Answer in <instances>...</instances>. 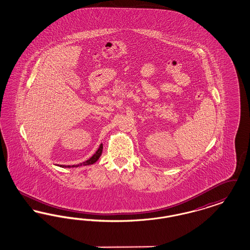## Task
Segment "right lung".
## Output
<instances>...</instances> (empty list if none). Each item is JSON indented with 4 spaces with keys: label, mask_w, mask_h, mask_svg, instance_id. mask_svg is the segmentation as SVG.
Listing matches in <instances>:
<instances>
[{
    "label": "right lung",
    "mask_w": 250,
    "mask_h": 250,
    "mask_svg": "<svg viewBox=\"0 0 250 250\" xmlns=\"http://www.w3.org/2000/svg\"><path fill=\"white\" fill-rule=\"evenodd\" d=\"M102 150H103V145L102 144H100V146H99V148H98V150L95 152V155H93L89 160H87V161H85L84 162L83 164L84 165H92V164H94V163H95L97 160H98V158L100 157V155H101V154H102ZM82 165V164H81ZM60 167H70V166H62V165H59ZM80 166V165H74V166L72 167H78Z\"/></svg>",
    "instance_id": "obj_1"
}]
</instances>
